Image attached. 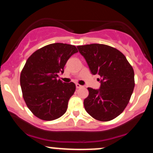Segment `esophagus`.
<instances>
[{
	"mask_svg": "<svg viewBox=\"0 0 153 153\" xmlns=\"http://www.w3.org/2000/svg\"><path fill=\"white\" fill-rule=\"evenodd\" d=\"M75 85H76V88H82V85H80V84H78V83H76V84H75Z\"/></svg>",
	"mask_w": 153,
	"mask_h": 153,
	"instance_id": "obj_1",
	"label": "esophagus"
}]
</instances>
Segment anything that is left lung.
<instances>
[{"label":"left lung","mask_w":153,"mask_h":153,"mask_svg":"<svg viewBox=\"0 0 153 153\" xmlns=\"http://www.w3.org/2000/svg\"><path fill=\"white\" fill-rule=\"evenodd\" d=\"M92 74L101 77L99 90L88 88L85 109L101 122L115 119L127 107L134 88L132 67L120 51L106 45L91 44L78 46Z\"/></svg>","instance_id":"obj_1"}]
</instances>
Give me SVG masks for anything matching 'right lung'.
Masks as SVG:
<instances>
[{
  "label": "right lung",
  "instance_id": "add662e5",
  "mask_svg": "<svg viewBox=\"0 0 153 153\" xmlns=\"http://www.w3.org/2000/svg\"><path fill=\"white\" fill-rule=\"evenodd\" d=\"M76 52L74 45L54 43L35 51L26 60L20 75L23 98L39 119L54 120L66 112L75 85L57 78L64 73L68 59Z\"/></svg>",
  "mask_w": 153,
  "mask_h": 153
}]
</instances>
